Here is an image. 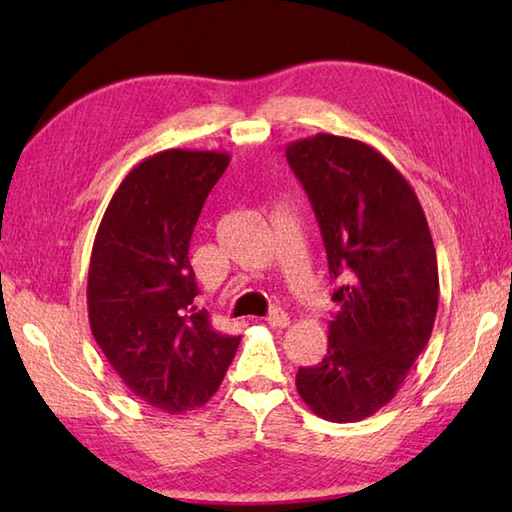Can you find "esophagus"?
I'll use <instances>...</instances> for the list:
<instances>
[{"mask_svg": "<svg viewBox=\"0 0 512 512\" xmlns=\"http://www.w3.org/2000/svg\"><path fill=\"white\" fill-rule=\"evenodd\" d=\"M266 323L273 325V328H286V325H290V317H288V314H286L284 310L273 308V310L268 312Z\"/></svg>", "mask_w": 512, "mask_h": 512, "instance_id": "esophagus-1", "label": "esophagus"}]
</instances>
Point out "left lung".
I'll use <instances>...</instances> for the list:
<instances>
[{"mask_svg":"<svg viewBox=\"0 0 512 512\" xmlns=\"http://www.w3.org/2000/svg\"><path fill=\"white\" fill-rule=\"evenodd\" d=\"M321 228L339 312L328 354L299 367L303 402L330 422L369 418L396 396L429 343L438 259L411 184L361 140L317 134L286 149Z\"/></svg>","mask_w":512,"mask_h":512,"instance_id":"left-lung-1","label":"left lung"}]
</instances>
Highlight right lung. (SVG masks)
<instances>
[{"instance_id": "obj_1", "label": "right lung", "mask_w": 512, "mask_h": 512, "mask_svg": "<svg viewBox=\"0 0 512 512\" xmlns=\"http://www.w3.org/2000/svg\"><path fill=\"white\" fill-rule=\"evenodd\" d=\"M231 156L167 149L127 173L101 220L88 273L90 328L123 383L147 405L184 413L209 400L242 336L195 310L189 244Z\"/></svg>"}]
</instances>
